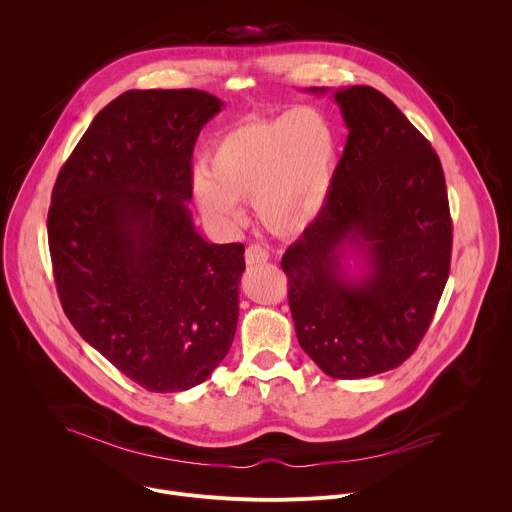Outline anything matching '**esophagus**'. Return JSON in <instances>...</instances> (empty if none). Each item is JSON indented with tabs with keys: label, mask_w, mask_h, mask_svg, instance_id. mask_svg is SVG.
<instances>
[{
	"label": "esophagus",
	"mask_w": 512,
	"mask_h": 512,
	"mask_svg": "<svg viewBox=\"0 0 512 512\" xmlns=\"http://www.w3.org/2000/svg\"><path fill=\"white\" fill-rule=\"evenodd\" d=\"M269 259V253L263 245L255 243V245H249L247 251H245V261L247 265H259V263H265Z\"/></svg>",
	"instance_id": "34e87169"
}]
</instances>
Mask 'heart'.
<instances>
[{"instance_id": "obj_1", "label": "heart", "mask_w": 512, "mask_h": 512, "mask_svg": "<svg viewBox=\"0 0 512 512\" xmlns=\"http://www.w3.org/2000/svg\"><path fill=\"white\" fill-rule=\"evenodd\" d=\"M338 166V133L312 105L247 117L216 139L208 176L194 178L200 212L235 225L239 202H255L261 223L279 237L304 233L324 210Z\"/></svg>"}]
</instances>
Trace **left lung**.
<instances>
[{"label":"left lung","mask_w":512,"mask_h":512,"mask_svg":"<svg viewBox=\"0 0 512 512\" xmlns=\"http://www.w3.org/2000/svg\"><path fill=\"white\" fill-rule=\"evenodd\" d=\"M334 99L344 154L281 267L300 346L332 379H364L397 369L425 336L450 275L452 216L440 158L391 99L362 85ZM348 248L368 263L360 278L341 263Z\"/></svg>","instance_id":"obj_1"}]
</instances>
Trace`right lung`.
Instances as JSON below:
<instances>
[{
  "instance_id": "1",
  "label": "right lung",
  "mask_w": 512,
  "mask_h": 512,
  "mask_svg": "<svg viewBox=\"0 0 512 512\" xmlns=\"http://www.w3.org/2000/svg\"><path fill=\"white\" fill-rule=\"evenodd\" d=\"M221 107L196 89L127 91L97 113L52 190L66 318L154 393L206 381L237 330L245 247L206 243L188 208L194 143Z\"/></svg>"
}]
</instances>
